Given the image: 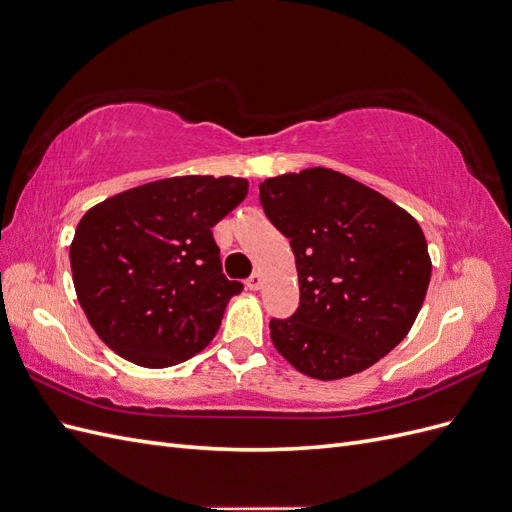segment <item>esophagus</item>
Instances as JSON below:
<instances>
[{"instance_id": "esophagus-1", "label": "esophagus", "mask_w": 512, "mask_h": 512, "mask_svg": "<svg viewBox=\"0 0 512 512\" xmlns=\"http://www.w3.org/2000/svg\"><path fill=\"white\" fill-rule=\"evenodd\" d=\"M247 288H250V290H260L262 288V275L258 271L250 275V280H247Z\"/></svg>"}]
</instances>
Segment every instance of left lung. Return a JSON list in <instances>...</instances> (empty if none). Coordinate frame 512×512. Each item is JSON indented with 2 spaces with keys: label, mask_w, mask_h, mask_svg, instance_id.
<instances>
[{
  "label": "left lung",
  "mask_w": 512,
  "mask_h": 512,
  "mask_svg": "<svg viewBox=\"0 0 512 512\" xmlns=\"http://www.w3.org/2000/svg\"><path fill=\"white\" fill-rule=\"evenodd\" d=\"M271 224L290 239L301 303L273 318L275 350L301 374L339 380L408 335L431 280L421 226L393 200L331 168L260 183Z\"/></svg>",
  "instance_id": "8db88e82"
}]
</instances>
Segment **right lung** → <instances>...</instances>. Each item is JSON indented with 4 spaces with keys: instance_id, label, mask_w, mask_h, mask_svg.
Instances as JSON below:
<instances>
[{
    "instance_id": "1",
    "label": "right lung",
    "mask_w": 512,
    "mask_h": 512,
    "mask_svg": "<svg viewBox=\"0 0 512 512\" xmlns=\"http://www.w3.org/2000/svg\"><path fill=\"white\" fill-rule=\"evenodd\" d=\"M247 179L183 175L91 207L70 245L72 282L102 342L162 369L188 361L218 333L243 290L222 273L211 228L247 196Z\"/></svg>"
}]
</instances>
